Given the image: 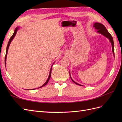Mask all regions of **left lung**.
Here are the masks:
<instances>
[{
    "label": "left lung",
    "instance_id": "1",
    "mask_svg": "<svg viewBox=\"0 0 122 122\" xmlns=\"http://www.w3.org/2000/svg\"><path fill=\"white\" fill-rule=\"evenodd\" d=\"M94 27H95V28L97 29V31L99 33H100L102 35H104V36H105L108 39H109L110 42H111L112 43V52L114 54V50H113V47H114V43H113V38L112 37V35H110L109 32L108 31V30H107L106 27H105V26L104 25H103L101 23H95L94 25ZM72 80L73 81V82H74L75 84H77V85H79V86H82L81 85H80L78 83H77L76 82H75V81H74L72 80V79L71 78Z\"/></svg>",
    "mask_w": 122,
    "mask_h": 122
}]
</instances>
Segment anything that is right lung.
<instances>
[{
	"instance_id": "right-lung-1",
	"label": "right lung",
	"mask_w": 122,
	"mask_h": 122,
	"mask_svg": "<svg viewBox=\"0 0 122 122\" xmlns=\"http://www.w3.org/2000/svg\"><path fill=\"white\" fill-rule=\"evenodd\" d=\"M18 28H16L15 29V31H14V34H13V36L10 37V40H9V43H8V45H7V47H6V54H5V64H6V62H5V61H6V56H7V53H8V49H9V46H10V42H12V41L13 40V39H14V38L15 37V35H16V34L17 31V30H18ZM52 67H51V70H50V73H49V77H48V79H47V80L46 81V82H45V83H44V84L43 85V86H41L40 87H40H43V86H45V85H46V84H47V83L48 82L49 80V79H50V77H51V69H52Z\"/></svg>"
}]
</instances>
